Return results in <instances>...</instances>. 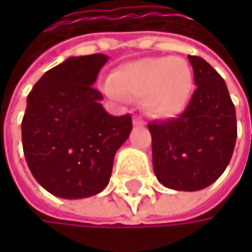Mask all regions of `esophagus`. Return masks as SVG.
Masks as SVG:
<instances>
[{"instance_id": "34e87169", "label": "esophagus", "mask_w": 252, "mask_h": 252, "mask_svg": "<svg viewBox=\"0 0 252 252\" xmlns=\"http://www.w3.org/2000/svg\"><path fill=\"white\" fill-rule=\"evenodd\" d=\"M132 124L135 126H143V121L138 120V118H134V120H132Z\"/></svg>"}]
</instances>
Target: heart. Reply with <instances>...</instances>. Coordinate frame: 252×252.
<instances>
[{
    "label": "heart",
    "mask_w": 252,
    "mask_h": 252,
    "mask_svg": "<svg viewBox=\"0 0 252 252\" xmlns=\"http://www.w3.org/2000/svg\"><path fill=\"white\" fill-rule=\"evenodd\" d=\"M192 83L191 67L181 58H143L117 68L109 78L108 93L115 99L141 97L147 115L171 120L185 111Z\"/></svg>",
    "instance_id": "b5f03b06"
}]
</instances>
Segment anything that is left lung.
I'll use <instances>...</instances> for the list:
<instances>
[{"label":"left lung","instance_id":"left-lung-1","mask_svg":"<svg viewBox=\"0 0 252 252\" xmlns=\"http://www.w3.org/2000/svg\"><path fill=\"white\" fill-rule=\"evenodd\" d=\"M197 86L179 118L153 121V171L175 191L212 185L230 162L236 143V114L226 83L203 58L188 55Z\"/></svg>","mask_w":252,"mask_h":252}]
</instances>
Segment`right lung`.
<instances>
[{"label": "right lung", "instance_id": "right-lung-1", "mask_svg": "<svg viewBox=\"0 0 252 252\" xmlns=\"http://www.w3.org/2000/svg\"><path fill=\"white\" fill-rule=\"evenodd\" d=\"M105 54L70 57L27 96L22 141L27 166L52 195L78 200L109 184L117 150L132 129L131 115L112 117L93 87Z\"/></svg>", "mask_w": 252, "mask_h": 252}]
</instances>
